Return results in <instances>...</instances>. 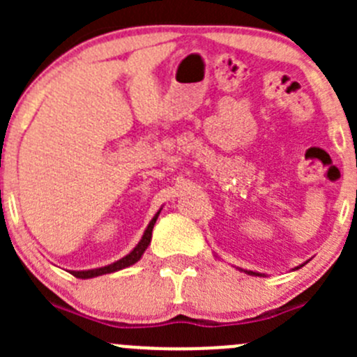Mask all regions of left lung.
Returning a JSON list of instances; mask_svg holds the SVG:
<instances>
[{
	"label": "left lung",
	"mask_w": 357,
	"mask_h": 357,
	"mask_svg": "<svg viewBox=\"0 0 357 357\" xmlns=\"http://www.w3.org/2000/svg\"><path fill=\"white\" fill-rule=\"evenodd\" d=\"M215 257H218V255H215ZM305 264H307V261H305V262H302V264H298V266H297V268H294V271H295V269H301V268H302V266H305ZM236 269H238V271H242V273H247V275H250V276H266V275H264V273L250 271V269H242V268H236Z\"/></svg>",
	"instance_id": "8db88e82"
}]
</instances>
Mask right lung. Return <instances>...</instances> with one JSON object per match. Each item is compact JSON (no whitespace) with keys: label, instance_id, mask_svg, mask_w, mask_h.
<instances>
[{"label":"right lung","instance_id":"add662e5","mask_svg":"<svg viewBox=\"0 0 357 357\" xmlns=\"http://www.w3.org/2000/svg\"><path fill=\"white\" fill-rule=\"evenodd\" d=\"M162 207L158 208L157 214L153 215L152 221L149 222V226H146L145 233H143L142 240L138 242V245L132 248L131 252H129L128 255H124L122 259H119V261L112 262V264H107V266H102V268H95V269H84V271H70V275H74L75 278H81V280H88V278H96V276H102V275H109V273H115V271H121V269L124 268H129V266L136 264V262L142 259V255L145 254V250L149 248L150 242H152V231H153V226H155V221L158 218V214H160Z\"/></svg>","mask_w":357,"mask_h":357}]
</instances>
